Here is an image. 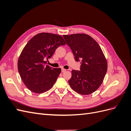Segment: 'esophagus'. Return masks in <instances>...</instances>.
<instances>
[{
  "label": "esophagus",
  "instance_id": "1",
  "mask_svg": "<svg viewBox=\"0 0 131 131\" xmlns=\"http://www.w3.org/2000/svg\"><path fill=\"white\" fill-rule=\"evenodd\" d=\"M66 71V69H62V73H64V72H65Z\"/></svg>",
  "mask_w": 131,
  "mask_h": 131
}]
</instances>
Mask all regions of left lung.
I'll return each instance as SVG.
<instances>
[{
  "instance_id": "1",
  "label": "left lung",
  "mask_w": 131,
  "mask_h": 131,
  "mask_svg": "<svg viewBox=\"0 0 131 131\" xmlns=\"http://www.w3.org/2000/svg\"><path fill=\"white\" fill-rule=\"evenodd\" d=\"M67 44L72 51L75 61L81 62L80 70L72 71L68 82L77 93L90 94L102 84L108 64L97 41L86 34L63 35Z\"/></svg>"
}]
</instances>
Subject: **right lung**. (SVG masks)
<instances>
[{"label":"right lung","mask_w":131,"mask_h":131,"mask_svg":"<svg viewBox=\"0 0 131 131\" xmlns=\"http://www.w3.org/2000/svg\"><path fill=\"white\" fill-rule=\"evenodd\" d=\"M66 42L61 35L49 33L35 35L27 42L18 60V70L27 88L42 93L53 86L61 72V68L46 65L55 50Z\"/></svg>","instance_id":"obj_1"}]
</instances>
